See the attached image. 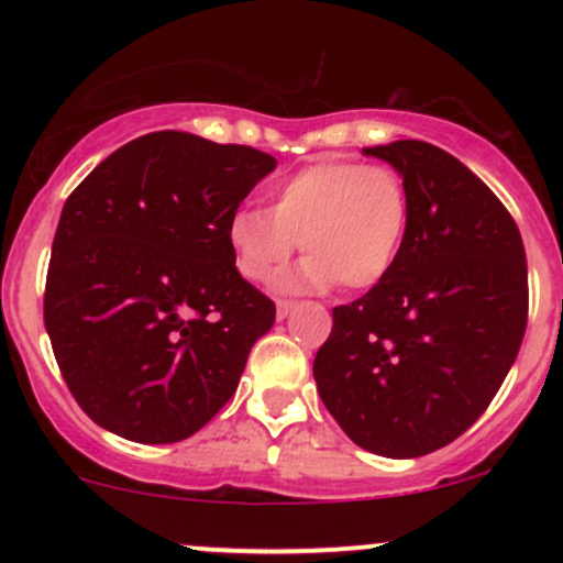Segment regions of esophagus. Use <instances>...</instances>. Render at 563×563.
Instances as JSON below:
<instances>
[{
  "instance_id": "esophagus-1",
  "label": "esophagus",
  "mask_w": 563,
  "mask_h": 563,
  "mask_svg": "<svg viewBox=\"0 0 563 563\" xmlns=\"http://www.w3.org/2000/svg\"><path fill=\"white\" fill-rule=\"evenodd\" d=\"M294 307H296V303L288 301V299L277 301V320H286L288 314H290V309H294Z\"/></svg>"
}]
</instances>
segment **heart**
<instances>
[{
  "mask_svg": "<svg viewBox=\"0 0 563 563\" xmlns=\"http://www.w3.org/2000/svg\"><path fill=\"white\" fill-rule=\"evenodd\" d=\"M267 198L269 209H241L230 219V251L245 280H273L299 243L307 260L280 280L288 290H322L333 283L367 290L397 264L410 198L391 166L318 161L277 179Z\"/></svg>",
  "mask_w": 563,
  "mask_h": 563,
  "instance_id": "heart-1",
  "label": "heart"
}]
</instances>
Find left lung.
<instances>
[{"mask_svg":"<svg viewBox=\"0 0 563 563\" xmlns=\"http://www.w3.org/2000/svg\"><path fill=\"white\" fill-rule=\"evenodd\" d=\"M405 179L410 222L391 273L333 309L322 405L354 444L418 457L487 410L527 331V254L500 198L442 147H363Z\"/></svg>","mask_w":563,"mask_h":563,"instance_id":"1","label":"left lung"}]
</instances>
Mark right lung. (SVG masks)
Instances as JSON below:
<instances>
[{
    "mask_svg": "<svg viewBox=\"0 0 563 563\" xmlns=\"http://www.w3.org/2000/svg\"><path fill=\"white\" fill-rule=\"evenodd\" d=\"M275 166L249 145L153 132L70 192L44 328L97 426L142 444L183 442L235 394L275 303L235 269L228 228Z\"/></svg>",
    "mask_w": 563,
    "mask_h": 563,
    "instance_id": "right-lung-1",
    "label": "right lung"
}]
</instances>
